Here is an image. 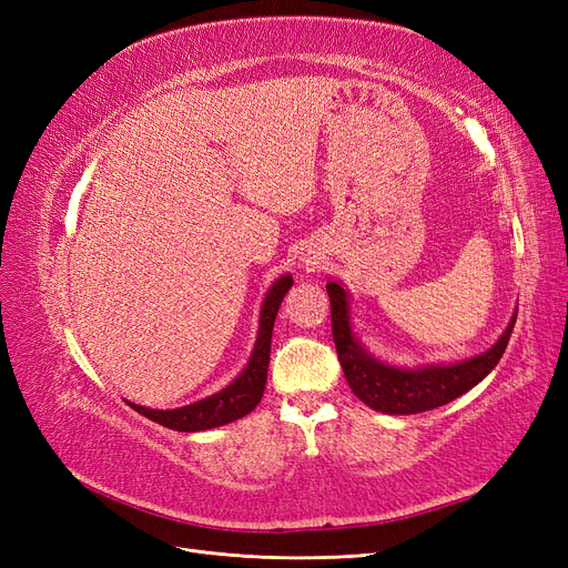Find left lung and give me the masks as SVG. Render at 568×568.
<instances>
[{
  "label": "left lung",
  "instance_id": "1",
  "mask_svg": "<svg viewBox=\"0 0 568 568\" xmlns=\"http://www.w3.org/2000/svg\"><path fill=\"white\" fill-rule=\"evenodd\" d=\"M333 316V339L342 371L352 392L373 410L389 415H413L450 404L453 398L469 392L498 365L515 327L511 316L503 337L488 352L448 365H425V368H394V365L373 358L363 349L352 331L349 292L339 283H327Z\"/></svg>",
  "mask_w": 568,
  "mask_h": 568
}]
</instances>
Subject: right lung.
Returning a JSON list of instances; mask_svg holds the SVG:
<instances>
[{
  "label": "right lung",
  "mask_w": 568,
  "mask_h": 568,
  "mask_svg": "<svg viewBox=\"0 0 568 568\" xmlns=\"http://www.w3.org/2000/svg\"><path fill=\"white\" fill-rule=\"evenodd\" d=\"M290 287H292V276H283L266 292V300L262 304V314H260V333H257V342H254L252 356L245 365V371L237 375L226 389L216 392L207 398H200L191 406L174 408V410L143 408V406L130 404V400H126V404L143 417H149L153 423L176 432H205V429L229 425L233 419H241L247 413H252L264 396L273 323H276L281 302Z\"/></svg>",
  "instance_id": "add662e5"
}]
</instances>
